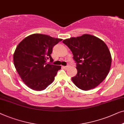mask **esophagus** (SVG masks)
Here are the masks:
<instances>
[{
	"instance_id": "34e87169",
	"label": "esophagus",
	"mask_w": 124,
	"mask_h": 124,
	"mask_svg": "<svg viewBox=\"0 0 124 124\" xmlns=\"http://www.w3.org/2000/svg\"><path fill=\"white\" fill-rule=\"evenodd\" d=\"M69 67V65H67V66H62V67L64 69H68V67Z\"/></svg>"
}]
</instances>
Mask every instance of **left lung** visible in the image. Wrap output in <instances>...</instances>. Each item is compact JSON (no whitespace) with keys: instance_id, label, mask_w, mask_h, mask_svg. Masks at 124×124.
<instances>
[{"instance_id":"8db88e82","label":"left lung","mask_w":124,"mask_h":124,"mask_svg":"<svg viewBox=\"0 0 124 124\" xmlns=\"http://www.w3.org/2000/svg\"><path fill=\"white\" fill-rule=\"evenodd\" d=\"M71 50L76 62L77 75L72 81L83 90L95 88L110 70L112 58L105 43L96 36L84 34L63 40Z\"/></svg>"}]
</instances>
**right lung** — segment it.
Returning <instances> with one entry per match:
<instances>
[{"mask_svg":"<svg viewBox=\"0 0 124 124\" xmlns=\"http://www.w3.org/2000/svg\"><path fill=\"white\" fill-rule=\"evenodd\" d=\"M46 35L34 34L26 37L17 45L13 54L16 69L27 86L36 91L46 89L53 83L61 66L48 64L52 48L62 41Z\"/></svg>","mask_w":124,"mask_h":124,"instance_id":"obj_1","label":"right lung"}]
</instances>
